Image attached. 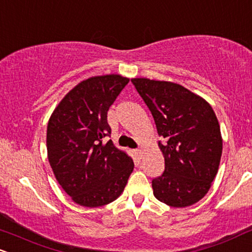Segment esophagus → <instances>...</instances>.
<instances>
[{
    "instance_id": "obj_1",
    "label": "esophagus",
    "mask_w": 252,
    "mask_h": 252,
    "mask_svg": "<svg viewBox=\"0 0 252 252\" xmlns=\"http://www.w3.org/2000/svg\"><path fill=\"white\" fill-rule=\"evenodd\" d=\"M136 154H137L138 158H142V157H143V150H142V149L136 150Z\"/></svg>"
}]
</instances>
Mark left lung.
<instances>
[{"label": "left lung", "instance_id": "1", "mask_svg": "<svg viewBox=\"0 0 252 252\" xmlns=\"http://www.w3.org/2000/svg\"><path fill=\"white\" fill-rule=\"evenodd\" d=\"M153 114L164 172L153 180L154 195L169 207L186 208L207 195L216 177L223 139L211 105L168 81L131 78Z\"/></svg>", "mask_w": 252, "mask_h": 252}]
</instances>
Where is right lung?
Segmentation results:
<instances>
[{
  "mask_svg": "<svg viewBox=\"0 0 252 252\" xmlns=\"http://www.w3.org/2000/svg\"><path fill=\"white\" fill-rule=\"evenodd\" d=\"M128 77L94 76L74 87L53 111L47 128L48 159L57 182L82 207L114 202L123 192L134 162L117 149L107 121Z\"/></svg>",
  "mask_w": 252,
  "mask_h": 252,
  "instance_id": "obj_1",
  "label": "right lung"
}]
</instances>
